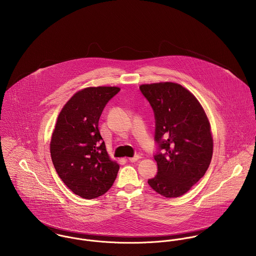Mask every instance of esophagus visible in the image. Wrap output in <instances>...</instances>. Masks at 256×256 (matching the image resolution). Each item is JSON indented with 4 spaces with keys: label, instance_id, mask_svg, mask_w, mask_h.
Returning <instances> with one entry per match:
<instances>
[{
    "label": "esophagus",
    "instance_id": "34e87169",
    "mask_svg": "<svg viewBox=\"0 0 256 256\" xmlns=\"http://www.w3.org/2000/svg\"><path fill=\"white\" fill-rule=\"evenodd\" d=\"M141 158V156H139V154H137V156H133V158H129V160L131 162H137L138 160H140Z\"/></svg>",
    "mask_w": 256,
    "mask_h": 256
}]
</instances>
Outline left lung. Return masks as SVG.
<instances>
[{"label":"left lung","instance_id":"obj_1","mask_svg":"<svg viewBox=\"0 0 256 256\" xmlns=\"http://www.w3.org/2000/svg\"><path fill=\"white\" fill-rule=\"evenodd\" d=\"M140 90L152 108L156 123L158 174L148 183L166 198L180 197L210 166V123L196 98L178 84H142Z\"/></svg>","mask_w":256,"mask_h":256}]
</instances>
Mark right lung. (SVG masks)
<instances>
[{"instance_id":"obj_1","label":"right lung","mask_w":256,"mask_h":256,"mask_svg":"<svg viewBox=\"0 0 256 256\" xmlns=\"http://www.w3.org/2000/svg\"><path fill=\"white\" fill-rule=\"evenodd\" d=\"M116 86L86 88L61 110L52 134L50 152L54 168L69 189L84 199L106 193L119 166L110 160L98 130V120Z\"/></svg>"}]
</instances>
